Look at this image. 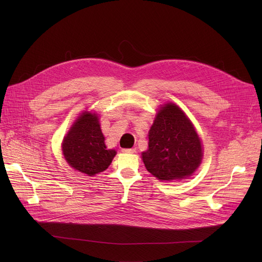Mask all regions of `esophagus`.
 <instances>
[{
	"instance_id": "34e87169",
	"label": "esophagus",
	"mask_w": 262,
	"mask_h": 262,
	"mask_svg": "<svg viewBox=\"0 0 262 262\" xmlns=\"http://www.w3.org/2000/svg\"><path fill=\"white\" fill-rule=\"evenodd\" d=\"M122 152L126 154H133V153H136V148H123Z\"/></svg>"
}]
</instances>
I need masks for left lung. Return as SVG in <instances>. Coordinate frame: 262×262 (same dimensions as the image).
Masks as SVG:
<instances>
[{"label": "left lung", "mask_w": 262, "mask_h": 262, "mask_svg": "<svg viewBox=\"0 0 262 262\" xmlns=\"http://www.w3.org/2000/svg\"><path fill=\"white\" fill-rule=\"evenodd\" d=\"M203 150L192 123L175 104L161 107L142 153L146 170L160 181L183 180L200 166Z\"/></svg>", "instance_id": "left-lung-1"}]
</instances>
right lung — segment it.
I'll list each match as a JSON object with an SVG mask.
<instances>
[{
    "label": "right lung",
    "instance_id": "add662e5",
    "mask_svg": "<svg viewBox=\"0 0 262 262\" xmlns=\"http://www.w3.org/2000/svg\"><path fill=\"white\" fill-rule=\"evenodd\" d=\"M99 118L84 113L74 123L62 143L66 160L75 170L89 176L105 171L117 152L107 149Z\"/></svg>",
    "mask_w": 262,
    "mask_h": 262
}]
</instances>
